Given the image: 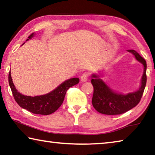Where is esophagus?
Here are the masks:
<instances>
[{"instance_id":"obj_1","label":"esophagus","mask_w":155,"mask_h":155,"mask_svg":"<svg viewBox=\"0 0 155 155\" xmlns=\"http://www.w3.org/2000/svg\"><path fill=\"white\" fill-rule=\"evenodd\" d=\"M88 77H89V73L88 72H85L83 73V75L81 76V82H86L88 79Z\"/></svg>"}]
</instances>
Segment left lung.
<instances>
[{
	"label": "left lung",
	"instance_id": "8db88e82",
	"mask_svg": "<svg viewBox=\"0 0 155 155\" xmlns=\"http://www.w3.org/2000/svg\"><path fill=\"white\" fill-rule=\"evenodd\" d=\"M134 54L136 59L143 65L144 70L141 78V87L135 92L127 95L112 91L103 81L93 75L91 83L94 87L92 105L97 111L105 115H120L129 111L137 106L141 101L146 84V62L142 57L134 50H128Z\"/></svg>",
	"mask_w": 155,
	"mask_h": 155
}]
</instances>
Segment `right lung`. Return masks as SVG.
Listing matches in <instances>:
<instances>
[{
    "mask_svg": "<svg viewBox=\"0 0 155 155\" xmlns=\"http://www.w3.org/2000/svg\"><path fill=\"white\" fill-rule=\"evenodd\" d=\"M33 33L28 37L31 39ZM27 39V40H28ZM79 82V78H72L64 81L58 87L45 95L28 96L18 92L13 83L11 72L9 73V84L12 91L13 96L16 103L22 108L28 110L33 114L40 115L51 114L58 109L61 105L67 90Z\"/></svg>",
    "mask_w": 155,
    "mask_h": 155,
    "instance_id": "obj_1",
    "label": "right lung"
}]
</instances>
